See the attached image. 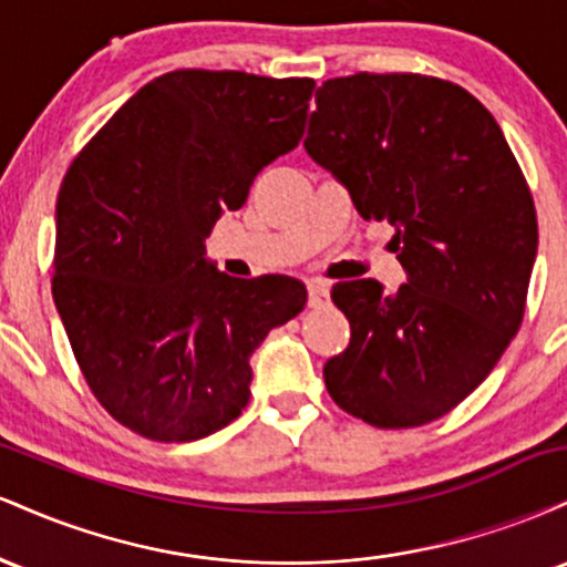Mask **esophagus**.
Instances as JSON below:
<instances>
[{
    "label": "esophagus",
    "mask_w": 567,
    "mask_h": 567,
    "mask_svg": "<svg viewBox=\"0 0 567 567\" xmlns=\"http://www.w3.org/2000/svg\"><path fill=\"white\" fill-rule=\"evenodd\" d=\"M328 282H320V279H311L309 282V306L311 309H320V306L328 303Z\"/></svg>",
    "instance_id": "1"
}]
</instances>
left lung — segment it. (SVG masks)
Wrapping results in <instances>:
<instances>
[{
    "label": "left lung",
    "instance_id": "8db88e82",
    "mask_svg": "<svg viewBox=\"0 0 567 567\" xmlns=\"http://www.w3.org/2000/svg\"><path fill=\"white\" fill-rule=\"evenodd\" d=\"M303 148L362 218L394 226L408 271L394 292L333 285L351 338L324 386L373 426L429 424L487 379L523 322L538 250L525 175L477 97L421 74L328 80Z\"/></svg>",
    "mask_w": 567,
    "mask_h": 567
}]
</instances>
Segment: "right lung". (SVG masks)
<instances>
[{"instance_id":"obj_1","label":"right lung","mask_w":567,"mask_h":567,"mask_svg":"<svg viewBox=\"0 0 567 567\" xmlns=\"http://www.w3.org/2000/svg\"><path fill=\"white\" fill-rule=\"evenodd\" d=\"M311 90L171 71L71 162L55 205V309L97 402L143 437L192 442L231 424L252 351L303 309V282L224 275L205 239L298 146Z\"/></svg>"}]
</instances>
